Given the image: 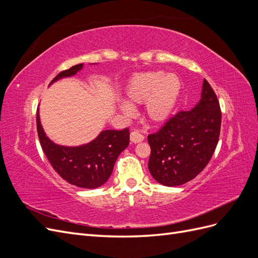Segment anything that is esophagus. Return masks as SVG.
<instances>
[{
	"mask_svg": "<svg viewBox=\"0 0 258 258\" xmlns=\"http://www.w3.org/2000/svg\"><path fill=\"white\" fill-rule=\"evenodd\" d=\"M144 140V136L140 134L139 131H132L130 134V141L132 143H140Z\"/></svg>",
	"mask_w": 258,
	"mask_h": 258,
	"instance_id": "1",
	"label": "esophagus"
}]
</instances>
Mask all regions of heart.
Listing matches in <instances>:
<instances>
[{"label":"heart","instance_id":"b5f03b06","mask_svg":"<svg viewBox=\"0 0 258 258\" xmlns=\"http://www.w3.org/2000/svg\"><path fill=\"white\" fill-rule=\"evenodd\" d=\"M182 82L173 73L148 71L132 76L124 93L131 104H144V115L153 123H162L169 119L181 95ZM120 111L128 116L134 108L127 102H119Z\"/></svg>","mask_w":258,"mask_h":258}]
</instances>
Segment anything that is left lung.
Returning a JSON list of instances; mask_svg holds the SVG:
<instances>
[{
  "mask_svg": "<svg viewBox=\"0 0 258 258\" xmlns=\"http://www.w3.org/2000/svg\"><path fill=\"white\" fill-rule=\"evenodd\" d=\"M221 121L220 102L204 80L201 99L195 107L171 117L159 131L147 137L151 146L148 170L152 176L169 187L196 177L215 151Z\"/></svg>",
  "mask_w": 258,
  "mask_h": 258,
  "instance_id": "left-lung-1",
  "label": "left lung"
}]
</instances>
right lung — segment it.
<instances>
[{
    "mask_svg": "<svg viewBox=\"0 0 258 258\" xmlns=\"http://www.w3.org/2000/svg\"><path fill=\"white\" fill-rule=\"evenodd\" d=\"M76 64L60 72L49 85L63 77H71L83 69ZM37 135L46 157L54 171L70 184L82 188H97L102 186L113 172L119 154L129 145V129L103 130L91 142L80 146H62L53 143L46 136L36 112Z\"/></svg>",
    "mask_w": 258,
    "mask_h": 258,
    "instance_id": "1",
    "label": "right lung"
}]
</instances>
